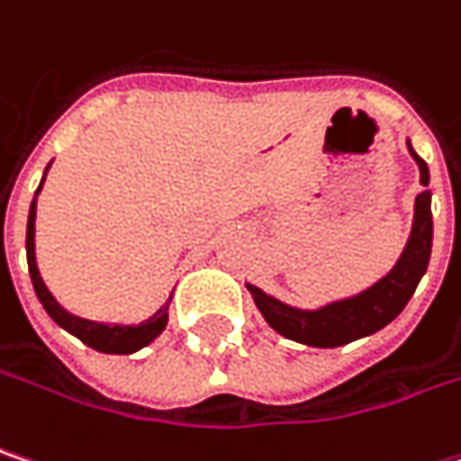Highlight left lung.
<instances>
[{"mask_svg":"<svg viewBox=\"0 0 461 461\" xmlns=\"http://www.w3.org/2000/svg\"><path fill=\"white\" fill-rule=\"evenodd\" d=\"M410 153L420 167V185L428 187V179H430L428 164L412 150V146H410ZM430 245H433L430 190H422L415 198V221H412L410 240L404 245V253L396 260L392 271L366 292H360L349 300L331 303L318 311H297V308H289L285 303L268 297L258 286L248 285V289L256 300L258 311L268 321V326L274 331H279L282 337L308 344V347H323V349L341 347L355 339L381 331L404 311V305L415 294L420 279L428 268Z\"/></svg>","mask_w":461,"mask_h":461,"instance_id":"obj_1","label":"left lung"}]
</instances>
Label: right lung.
Returning a JSON list of instances; mask_svg holds the SVG:
<instances>
[{
    "label": "right lung",
    "mask_w": 461,
    "mask_h": 461,
    "mask_svg": "<svg viewBox=\"0 0 461 461\" xmlns=\"http://www.w3.org/2000/svg\"><path fill=\"white\" fill-rule=\"evenodd\" d=\"M43 185V179H41ZM41 190V187H39ZM36 190V195H39ZM36 198L31 203V213H28V234H25V250H28V271H31V279H33V289L41 300L43 311L51 315V321L57 326H62L65 331H69L72 337H77L83 344H88L95 352H106V355H130V352H138L143 349L146 344H150L153 339L158 337L164 329H167V321H169V303L172 297L167 300V305L156 315H150L149 321H143L140 326H109V323H95V321H86V318H77L68 312L54 297L51 292L43 285L41 274H39V266H36Z\"/></svg>",
    "instance_id": "add662e5"
}]
</instances>
